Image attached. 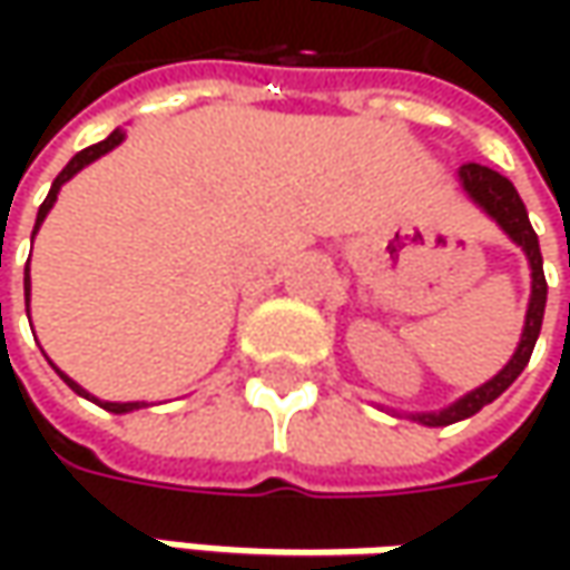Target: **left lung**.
Returning <instances> with one entry per match:
<instances>
[{"label": "left lung", "mask_w": 570, "mask_h": 570, "mask_svg": "<svg viewBox=\"0 0 570 570\" xmlns=\"http://www.w3.org/2000/svg\"><path fill=\"white\" fill-rule=\"evenodd\" d=\"M460 184L470 193V199L475 206H482L494 222L501 225V230L514 240L517 247H523L527 259H530V275H533V292H530V307H527V323H523V336H520V345H517L514 358L504 364L492 381L475 386L472 393H466L463 400H456L448 409L441 412H419L412 415L415 422L431 428L453 425V422H463L475 415L482 405H489L492 400H498L511 383L520 377V371L527 367L530 355H533V345L539 340V330H542V314H546V275H542V253H539V237L533 225H530V215H527V206L523 199L517 196L514 184L508 177H501L498 170L482 165H463L460 167Z\"/></svg>", "instance_id": "obj_1"}]
</instances>
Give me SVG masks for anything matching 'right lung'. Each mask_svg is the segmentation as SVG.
Masks as SVG:
<instances>
[{
    "instance_id": "add662e5",
    "label": "right lung",
    "mask_w": 570,
    "mask_h": 570,
    "mask_svg": "<svg viewBox=\"0 0 570 570\" xmlns=\"http://www.w3.org/2000/svg\"><path fill=\"white\" fill-rule=\"evenodd\" d=\"M122 139H126V132H122V129H114V132H110V136H107L104 142L88 145V148H81V151H78L76 158H72L69 165L62 167V170H59V177H56L53 187H50V193H47V199H43V206H40V212H37V225H33V234H37V228H40V225H43V218H47V212L53 208L56 193H59V187H62L66 180H72V177H76V174H78V170H81V167H88V165H91V161H98L100 155H107L110 148H117V145H120ZM28 301H31V275H28V266H24V304H28ZM56 374H59L62 381L69 383V386L76 390L78 396H85V400H95V396H91L88 390H81V386H78V383L72 381V377H66V374H62L59 367H56ZM95 403H98L100 409H107V412H117V415H122V412H132V409H142V405H145V403H100V400H95Z\"/></svg>"
}]
</instances>
